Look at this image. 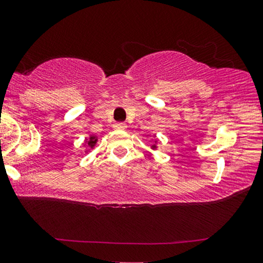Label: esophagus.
<instances>
[{
  "label": "esophagus",
  "mask_w": 263,
  "mask_h": 263,
  "mask_svg": "<svg viewBox=\"0 0 263 263\" xmlns=\"http://www.w3.org/2000/svg\"><path fill=\"white\" fill-rule=\"evenodd\" d=\"M126 127H127V125L125 123H116L115 124V128H117V130H125Z\"/></svg>",
  "instance_id": "obj_1"
}]
</instances>
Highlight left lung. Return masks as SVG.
<instances>
[{
	"mask_svg": "<svg viewBox=\"0 0 263 263\" xmlns=\"http://www.w3.org/2000/svg\"><path fill=\"white\" fill-rule=\"evenodd\" d=\"M156 143H157V140H155V144L152 145V146H151L152 150H156V148H157V145H156Z\"/></svg>",
	"mask_w": 263,
	"mask_h": 263,
	"instance_id": "left-lung-1",
	"label": "left lung"
}]
</instances>
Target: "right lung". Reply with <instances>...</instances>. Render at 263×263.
Listing matches in <instances>:
<instances>
[{"mask_svg":"<svg viewBox=\"0 0 263 263\" xmlns=\"http://www.w3.org/2000/svg\"><path fill=\"white\" fill-rule=\"evenodd\" d=\"M97 142H98V137L94 136V135H91V136H89L88 139L85 140V145H86V146H87L88 148H93L94 146H96ZM87 151H88V150H87ZM87 151H86V152H87Z\"/></svg>","mask_w":263,"mask_h":263,"instance_id":"right-lung-1","label":"right lung"}]
</instances>
